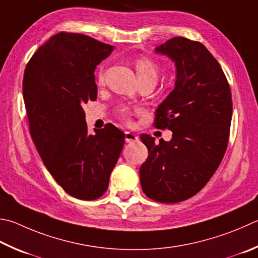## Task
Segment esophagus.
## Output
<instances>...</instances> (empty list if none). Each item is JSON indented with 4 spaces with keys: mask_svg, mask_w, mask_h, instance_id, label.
<instances>
[{
    "mask_svg": "<svg viewBox=\"0 0 258 258\" xmlns=\"http://www.w3.org/2000/svg\"><path fill=\"white\" fill-rule=\"evenodd\" d=\"M138 137L132 132H125V142L126 143H132V142H138Z\"/></svg>",
    "mask_w": 258,
    "mask_h": 258,
    "instance_id": "34e87169",
    "label": "esophagus"
}]
</instances>
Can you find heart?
I'll use <instances>...</instances> for the list:
<instances>
[{
	"mask_svg": "<svg viewBox=\"0 0 258 258\" xmlns=\"http://www.w3.org/2000/svg\"><path fill=\"white\" fill-rule=\"evenodd\" d=\"M135 68H137V73L139 77V80H153L157 81L159 76V67L156 62L152 59L142 57L139 58L135 63ZM98 83H104V71L100 70L99 74H98ZM119 115L123 119L128 120L130 119V110L127 108H121L119 110Z\"/></svg>",
	"mask_w": 258,
	"mask_h": 258,
	"instance_id": "b5f03b06",
	"label": "heart"
}]
</instances>
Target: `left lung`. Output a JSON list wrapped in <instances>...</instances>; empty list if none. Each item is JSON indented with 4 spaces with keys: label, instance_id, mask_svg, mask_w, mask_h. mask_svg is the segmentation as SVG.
Returning <instances> with one entry per match:
<instances>
[{
    "label": "left lung",
    "instance_id": "left-lung-1",
    "mask_svg": "<svg viewBox=\"0 0 258 258\" xmlns=\"http://www.w3.org/2000/svg\"><path fill=\"white\" fill-rule=\"evenodd\" d=\"M176 67L175 88L156 110L154 126L169 142L142 134L148 159L140 168L144 194L177 203L207 185L227 150L232 117L230 87L218 60L199 41L174 37L154 49Z\"/></svg>",
    "mask_w": 258,
    "mask_h": 258
}]
</instances>
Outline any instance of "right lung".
<instances>
[{"label":"right lung","instance_id":"1","mask_svg":"<svg viewBox=\"0 0 258 258\" xmlns=\"http://www.w3.org/2000/svg\"><path fill=\"white\" fill-rule=\"evenodd\" d=\"M113 50L114 46L89 36L59 32L32 55L23 76L37 151L56 182L83 201L104 195L125 142L113 124L89 133L83 110L97 99V65Z\"/></svg>","mask_w":258,"mask_h":258}]
</instances>
